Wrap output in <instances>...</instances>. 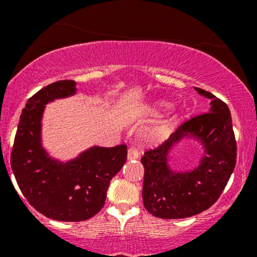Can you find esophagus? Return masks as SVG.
<instances>
[{
    "mask_svg": "<svg viewBox=\"0 0 257 257\" xmlns=\"http://www.w3.org/2000/svg\"><path fill=\"white\" fill-rule=\"evenodd\" d=\"M139 156H140V152L137 149V146H131L128 150V159L132 161V159H138Z\"/></svg>",
    "mask_w": 257,
    "mask_h": 257,
    "instance_id": "esophagus-1",
    "label": "esophagus"
}]
</instances>
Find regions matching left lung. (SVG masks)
<instances>
[{
    "label": "left lung",
    "instance_id": "8db88e82",
    "mask_svg": "<svg viewBox=\"0 0 257 257\" xmlns=\"http://www.w3.org/2000/svg\"><path fill=\"white\" fill-rule=\"evenodd\" d=\"M200 96L210 100V110L185 120L168 140L141 157L144 173V206L161 219H184L210 208L219 199L237 162V143L226 102L200 88ZM185 136L198 137L206 153L198 168L174 173L166 164L173 145Z\"/></svg>",
    "mask_w": 257,
    "mask_h": 257
}]
</instances>
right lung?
I'll return each mask as SVG.
<instances>
[{
    "instance_id": "obj_1",
    "label": "right lung",
    "mask_w": 257,
    "mask_h": 257,
    "mask_svg": "<svg viewBox=\"0 0 257 257\" xmlns=\"http://www.w3.org/2000/svg\"><path fill=\"white\" fill-rule=\"evenodd\" d=\"M70 79L51 83L31 96L20 114L11 155V167L30 205L58 221H84L105 204L111 179L126 161V145L91 147L77 158L60 163L41 146L44 105L76 93Z\"/></svg>"
}]
</instances>
